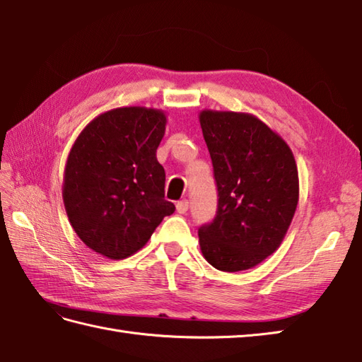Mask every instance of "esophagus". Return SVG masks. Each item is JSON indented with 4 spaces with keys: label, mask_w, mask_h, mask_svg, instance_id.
<instances>
[{
    "label": "esophagus",
    "mask_w": 362,
    "mask_h": 362,
    "mask_svg": "<svg viewBox=\"0 0 362 362\" xmlns=\"http://www.w3.org/2000/svg\"><path fill=\"white\" fill-rule=\"evenodd\" d=\"M175 209H177V211H179L180 214L187 213V211H188V201H180V202H177Z\"/></svg>",
    "instance_id": "esophagus-1"
}]
</instances>
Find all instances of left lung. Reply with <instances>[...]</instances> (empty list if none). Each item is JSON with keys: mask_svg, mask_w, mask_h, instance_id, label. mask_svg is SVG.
Listing matches in <instances>:
<instances>
[{"mask_svg": "<svg viewBox=\"0 0 362 362\" xmlns=\"http://www.w3.org/2000/svg\"><path fill=\"white\" fill-rule=\"evenodd\" d=\"M218 211L199 228L204 258L224 272L252 269L280 247L298 204L296 158L283 138L250 113L202 110Z\"/></svg>", "mask_w": 362, "mask_h": 362, "instance_id": "obj_1", "label": "left lung"}]
</instances>
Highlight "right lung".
<instances>
[{
	"mask_svg": "<svg viewBox=\"0 0 362 362\" xmlns=\"http://www.w3.org/2000/svg\"><path fill=\"white\" fill-rule=\"evenodd\" d=\"M165 129L163 110L118 107L98 115L76 138L65 165L64 204L76 235L99 255H134L174 213L157 160Z\"/></svg>",
	"mask_w": 362,
	"mask_h": 362,
	"instance_id": "add662e5",
	"label": "right lung"
}]
</instances>
